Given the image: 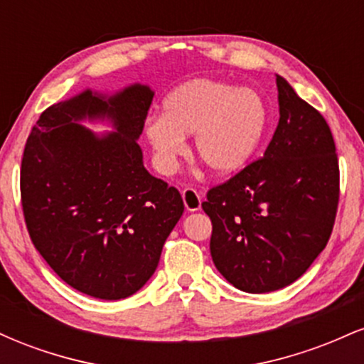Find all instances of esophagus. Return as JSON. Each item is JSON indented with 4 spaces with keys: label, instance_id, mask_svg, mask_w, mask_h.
I'll return each mask as SVG.
<instances>
[{
    "label": "esophagus",
    "instance_id": "1",
    "mask_svg": "<svg viewBox=\"0 0 364 364\" xmlns=\"http://www.w3.org/2000/svg\"><path fill=\"white\" fill-rule=\"evenodd\" d=\"M181 196L188 212L200 210V207H202V196L198 195V191L193 190V188H185V190L181 191Z\"/></svg>",
    "mask_w": 364,
    "mask_h": 364
}]
</instances>
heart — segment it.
Masks as SVG:
<instances>
[{
    "instance_id": "obj_1",
    "label": "heart",
    "mask_w": 364,
    "mask_h": 364,
    "mask_svg": "<svg viewBox=\"0 0 364 364\" xmlns=\"http://www.w3.org/2000/svg\"><path fill=\"white\" fill-rule=\"evenodd\" d=\"M267 106L250 87L214 78H193L162 99V116L147 119L144 135L162 173H171L195 135L198 161L215 176L248 166L267 129Z\"/></svg>"
}]
</instances>
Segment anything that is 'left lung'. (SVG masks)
<instances>
[{
	"instance_id": "obj_1",
	"label": "left lung",
	"mask_w": 364,
	"mask_h": 364,
	"mask_svg": "<svg viewBox=\"0 0 364 364\" xmlns=\"http://www.w3.org/2000/svg\"><path fill=\"white\" fill-rule=\"evenodd\" d=\"M279 124L262 159L202 203L210 255L236 289L262 294L298 281L323 252L339 203L332 132L286 78L275 75Z\"/></svg>"
}]
</instances>
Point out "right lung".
<instances>
[{
    "label": "right lung",
    "instance_id": "right-lung-1",
    "mask_svg": "<svg viewBox=\"0 0 364 364\" xmlns=\"http://www.w3.org/2000/svg\"><path fill=\"white\" fill-rule=\"evenodd\" d=\"M152 97L141 83L114 94L85 89L48 107L25 144L20 191L32 243L92 298L141 289L185 210L176 188L145 169L136 144ZM83 120L113 132L97 134Z\"/></svg>",
    "mask_w": 364,
    "mask_h": 364
}]
</instances>
